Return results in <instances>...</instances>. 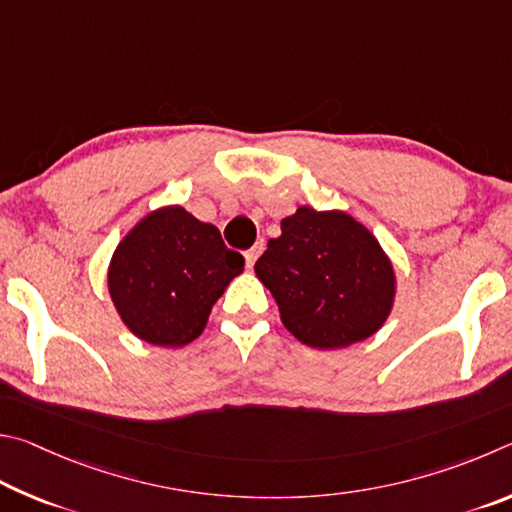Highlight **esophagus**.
<instances>
[{"label":"esophagus","mask_w":512,"mask_h":512,"mask_svg":"<svg viewBox=\"0 0 512 512\" xmlns=\"http://www.w3.org/2000/svg\"><path fill=\"white\" fill-rule=\"evenodd\" d=\"M263 249H265L263 242H256L254 247H251V249H247V251H245V261H247V267H254V263L258 261V256L263 254Z\"/></svg>","instance_id":"obj_1"}]
</instances>
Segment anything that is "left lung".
<instances>
[{"instance_id":"1","label":"left lung","mask_w":512,"mask_h":512,"mask_svg":"<svg viewBox=\"0 0 512 512\" xmlns=\"http://www.w3.org/2000/svg\"><path fill=\"white\" fill-rule=\"evenodd\" d=\"M256 276L279 303L281 321L301 344L346 348L389 317L396 276L373 233L342 211L310 206L281 222Z\"/></svg>"}]
</instances>
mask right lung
Masks as SVG:
<instances>
[{
  "mask_svg": "<svg viewBox=\"0 0 512 512\" xmlns=\"http://www.w3.org/2000/svg\"><path fill=\"white\" fill-rule=\"evenodd\" d=\"M245 258L213 224L182 206L146 215L116 247L107 283L116 310L152 346H184L202 333L213 303Z\"/></svg>",
  "mask_w": 512,
  "mask_h": 512,
  "instance_id": "right-lung-1",
  "label": "right lung"
}]
</instances>
